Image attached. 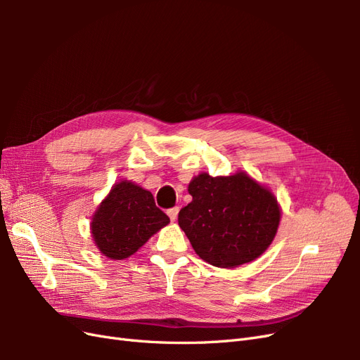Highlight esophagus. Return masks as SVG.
<instances>
[{"label":"esophagus","mask_w":360,"mask_h":360,"mask_svg":"<svg viewBox=\"0 0 360 360\" xmlns=\"http://www.w3.org/2000/svg\"><path fill=\"white\" fill-rule=\"evenodd\" d=\"M179 207H174V209H169L167 213H168V216H169V219L174 222L177 219V216H179Z\"/></svg>","instance_id":"34e87169"}]
</instances>
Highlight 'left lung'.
Returning a JSON list of instances; mask_svg holds the SVG:
<instances>
[{
	"label": "left lung",
	"mask_w": 360,
	"mask_h": 360,
	"mask_svg": "<svg viewBox=\"0 0 360 360\" xmlns=\"http://www.w3.org/2000/svg\"><path fill=\"white\" fill-rule=\"evenodd\" d=\"M192 201L179 213V225L207 263L234 269L257 259L274 242L281 205L270 188L245 171L212 177L201 172L189 186Z\"/></svg>",
	"instance_id": "obj_1"
}]
</instances>
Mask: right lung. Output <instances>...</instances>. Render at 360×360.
<instances>
[{
    "mask_svg": "<svg viewBox=\"0 0 360 360\" xmlns=\"http://www.w3.org/2000/svg\"><path fill=\"white\" fill-rule=\"evenodd\" d=\"M169 224L150 191L130 180L117 181L97 207L90 224L93 242L110 259H124Z\"/></svg>",
    "mask_w": 360,
    "mask_h": 360,
    "instance_id": "add662e5",
    "label": "right lung"
}]
</instances>
